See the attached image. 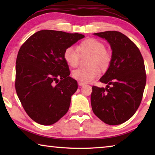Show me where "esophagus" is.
<instances>
[{
  "label": "esophagus",
  "mask_w": 155,
  "mask_h": 155,
  "mask_svg": "<svg viewBox=\"0 0 155 155\" xmlns=\"http://www.w3.org/2000/svg\"><path fill=\"white\" fill-rule=\"evenodd\" d=\"M78 85H79L80 86H83V85H85V83H83V82H81V81H78Z\"/></svg>",
  "instance_id": "esophagus-1"
}]
</instances>
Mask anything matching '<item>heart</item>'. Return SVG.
<instances>
[{
  "label": "heart",
  "instance_id": "b5f03b06",
  "mask_svg": "<svg viewBox=\"0 0 155 155\" xmlns=\"http://www.w3.org/2000/svg\"><path fill=\"white\" fill-rule=\"evenodd\" d=\"M90 54L88 64L90 66L81 68L72 72V77L83 83L91 82L101 74V70H108L112 61L111 52L105 48L104 44L96 39L89 38L78 44L77 48L68 46L64 52V58L68 65L76 68L79 64L81 55Z\"/></svg>",
  "mask_w": 155,
  "mask_h": 155
}]
</instances>
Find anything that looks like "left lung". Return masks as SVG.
I'll return each instance as SVG.
<instances>
[{
	"mask_svg": "<svg viewBox=\"0 0 155 155\" xmlns=\"http://www.w3.org/2000/svg\"><path fill=\"white\" fill-rule=\"evenodd\" d=\"M94 35L110 44L113 58L109 69L100 79L107 84V87H92L91 108L106 124H122L135 114L142 100L146 83L143 57L138 47L119 31Z\"/></svg>",
	"mask_w": 155,
	"mask_h": 155,
	"instance_id": "8db88e82",
	"label": "left lung"
}]
</instances>
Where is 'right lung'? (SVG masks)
I'll return each instance as SVG.
<instances>
[{
    "label": "right lung",
    "mask_w": 155,
    "mask_h": 155,
    "mask_svg": "<svg viewBox=\"0 0 155 155\" xmlns=\"http://www.w3.org/2000/svg\"><path fill=\"white\" fill-rule=\"evenodd\" d=\"M84 37L41 30L20 47L15 65V91L26 113L38 124H53L69 109L78 84L69 77L64 52Z\"/></svg>",
    "instance_id": "right-lung-1"
}]
</instances>
